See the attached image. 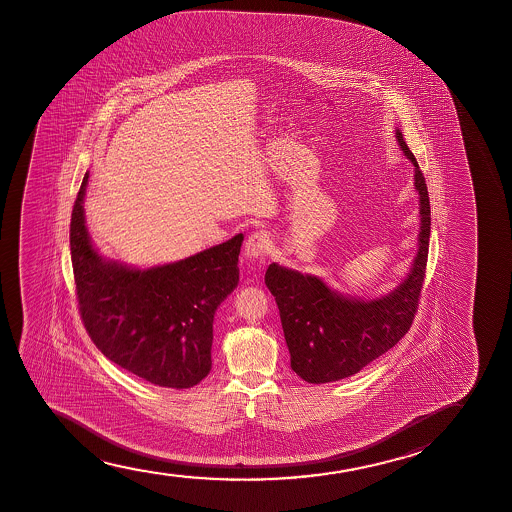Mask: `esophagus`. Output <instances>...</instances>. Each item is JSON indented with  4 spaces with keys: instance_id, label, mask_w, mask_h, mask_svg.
<instances>
[{
    "instance_id": "1",
    "label": "esophagus",
    "mask_w": 512,
    "mask_h": 512,
    "mask_svg": "<svg viewBox=\"0 0 512 512\" xmlns=\"http://www.w3.org/2000/svg\"><path fill=\"white\" fill-rule=\"evenodd\" d=\"M267 250H269V236H267L266 232H253L252 236H248V239H246V259H262L266 255Z\"/></svg>"
}]
</instances>
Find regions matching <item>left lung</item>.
I'll return each mask as SVG.
<instances>
[{
  "instance_id": "8db88e82",
  "label": "left lung",
  "mask_w": 512,
  "mask_h": 512,
  "mask_svg": "<svg viewBox=\"0 0 512 512\" xmlns=\"http://www.w3.org/2000/svg\"><path fill=\"white\" fill-rule=\"evenodd\" d=\"M395 138L414 166L420 199L418 250L406 278L374 299L341 294L315 274H302L273 262L266 285L280 309L290 367L308 383H330L362 371L365 365L406 336L418 308L430 241V201L423 173L400 129Z\"/></svg>"
}]
</instances>
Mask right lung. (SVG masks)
I'll list each match as a JSON object with an SVG mask.
<instances>
[{"label": "right lung", "mask_w": 512, "mask_h": 512, "mask_svg": "<svg viewBox=\"0 0 512 512\" xmlns=\"http://www.w3.org/2000/svg\"><path fill=\"white\" fill-rule=\"evenodd\" d=\"M71 213L70 246L80 315L98 350L148 383L190 388L211 371L213 320L239 283L243 234L162 266L106 259L85 225V190Z\"/></svg>", "instance_id": "1"}]
</instances>
